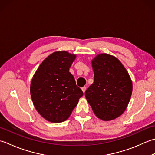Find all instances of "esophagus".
<instances>
[{"mask_svg":"<svg viewBox=\"0 0 155 155\" xmlns=\"http://www.w3.org/2000/svg\"><path fill=\"white\" fill-rule=\"evenodd\" d=\"M81 90H82V91H83V92L85 93V91H86V87L84 86L83 87H81Z\"/></svg>","mask_w":155,"mask_h":155,"instance_id":"obj_1","label":"esophagus"}]
</instances>
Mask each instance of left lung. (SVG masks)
I'll use <instances>...</instances> for the list:
<instances>
[{
  "instance_id": "8db88e82",
  "label": "left lung",
  "mask_w": 155,
  "mask_h": 155,
  "mask_svg": "<svg viewBox=\"0 0 155 155\" xmlns=\"http://www.w3.org/2000/svg\"><path fill=\"white\" fill-rule=\"evenodd\" d=\"M94 83L85 92L94 113L104 121L114 120L128 106L132 83L127 70L116 57L101 53L91 60Z\"/></svg>"
}]
</instances>
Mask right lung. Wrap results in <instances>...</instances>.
I'll list each match as a JSON object with an SVG mask.
<instances>
[{
    "mask_svg": "<svg viewBox=\"0 0 155 155\" xmlns=\"http://www.w3.org/2000/svg\"><path fill=\"white\" fill-rule=\"evenodd\" d=\"M76 55L58 51L43 60L33 75L30 92L33 105L46 120L65 121L84 95L69 71Z\"/></svg>",
    "mask_w": 155,
    "mask_h": 155,
    "instance_id": "add662e5",
    "label": "right lung"
}]
</instances>
